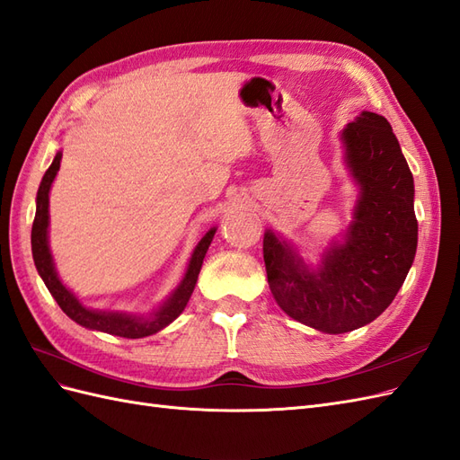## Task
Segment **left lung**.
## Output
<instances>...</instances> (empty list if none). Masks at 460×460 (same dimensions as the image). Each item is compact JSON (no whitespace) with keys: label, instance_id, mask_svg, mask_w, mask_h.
Segmentation results:
<instances>
[{"label":"left lung","instance_id":"obj_1","mask_svg":"<svg viewBox=\"0 0 460 460\" xmlns=\"http://www.w3.org/2000/svg\"><path fill=\"white\" fill-rule=\"evenodd\" d=\"M346 160L362 188L346 242L309 270L270 230L263 238L269 288L292 319L349 332L379 317L411 270L418 243L414 180L391 123L374 111L342 131Z\"/></svg>","mask_w":460,"mask_h":460}]
</instances>
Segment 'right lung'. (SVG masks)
<instances>
[{
	"mask_svg": "<svg viewBox=\"0 0 460 460\" xmlns=\"http://www.w3.org/2000/svg\"><path fill=\"white\" fill-rule=\"evenodd\" d=\"M59 160H61V153L56 155L54 163L49 164L40 181L39 195H36V215L32 222V232H31L34 265L39 269L46 288L54 296L58 305L64 309V314L86 329L116 334V337H123V339H141V337H148V334L158 332L160 329H164L183 312V307L188 305L195 288L197 277H199L205 253L208 250L210 242H213L217 230L215 228L208 230L201 238V242L197 243L190 261V269L185 272V279L181 280L180 288L173 292L170 300L160 307L153 317L141 319V317L123 315V314L93 312V309H86L79 304L77 297L59 282L54 270L52 255H49V247H48V193H49V185H52L56 173L59 170Z\"/></svg>",
	"mask_w": 460,
	"mask_h": 460,
	"instance_id": "obj_1",
	"label": "right lung"
}]
</instances>
